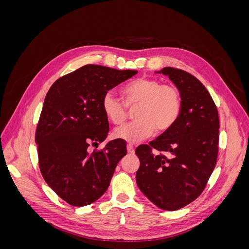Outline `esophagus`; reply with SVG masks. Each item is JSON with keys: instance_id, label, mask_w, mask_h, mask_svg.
<instances>
[{"instance_id": "1", "label": "esophagus", "mask_w": 249, "mask_h": 249, "mask_svg": "<svg viewBox=\"0 0 249 249\" xmlns=\"http://www.w3.org/2000/svg\"><path fill=\"white\" fill-rule=\"evenodd\" d=\"M126 150H127V154H130V155H133L135 153V149H134L132 144H127L126 145Z\"/></svg>"}]
</instances>
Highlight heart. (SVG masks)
Here are the masks:
<instances>
[{
  "mask_svg": "<svg viewBox=\"0 0 249 249\" xmlns=\"http://www.w3.org/2000/svg\"><path fill=\"white\" fill-rule=\"evenodd\" d=\"M127 106L138 104L135 122L118 127L113 132L116 139L136 143L152 136L154 132H167L177 123L182 111V97L173 86L162 85L160 81L140 78L127 84L124 90ZM102 109L113 124H122L126 118L124 103L112 91L103 96Z\"/></svg>",
  "mask_w": 249,
  "mask_h": 249,
  "instance_id": "heart-1",
  "label": "heart"
}]
</instances>
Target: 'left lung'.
<instances>
[{"label": "left lung", "instance_id": "left-lung-1", "mask_svg": "<svg viewBox=\"0 0 249 249\" xmlns=\"http://www.w3.org/2000/svg\"><path fill=\"white\" fill-rule=\"evenodd\" d=\"M162 73L176 85L182 111L170 129L135 150L140 161L136 182L154 205L176 211L196 199L215 168L219 117L206 87L192 74L173 67ZM153 149L168 156L154 155Z\"/></svg>", "mask_w": 249, "mask_h": 249}]
</instances>
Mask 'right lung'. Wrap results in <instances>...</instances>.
Instances as JSON below:
<instances>
[{
	"instance_id": "add662e5",
	"label": "right lung",
	"mask_w": 249,
	"mask_h": 249,
	"mask_svg": "<svg viewBox=\"0 0 249 249\" xmlns=\"http://www.w3.org/2000/svg\"><path fill=\"white\" fill-rule=\"evenodd\" d=\"M136 73L89 64L58 79L46 95L35 135L39 167L51 189L71 206L99 199L126 155L120 139L92 154L88 147L99 145L109 133L103 96Z\"/></svg>"
}]
</instances>
